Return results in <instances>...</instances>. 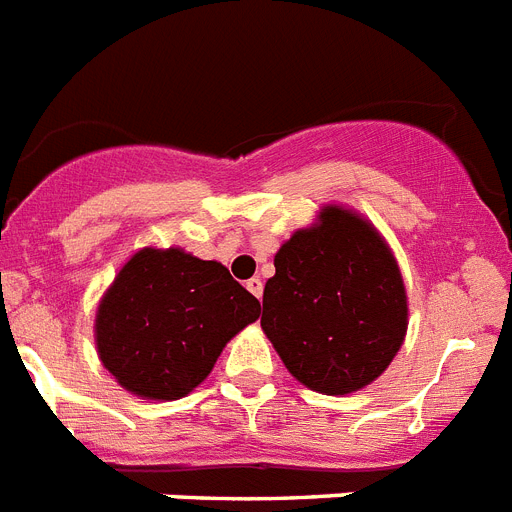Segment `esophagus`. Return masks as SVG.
I'll list each match as a JSON object with an SVG mask.
<instances>
[{
    "instance_id": "esophagus-1",
    "label": "esophagus",
    "mask_w": 512,
    "mask_h": 512,
    "mask_svg": "<svg viewBox=\"0 0 512 512\" xmlns=\"http://www.w3.org/2000/svg\"><path fill=\"white\" fill-rule=\"evenodd\" d=\"M246 287H248V292H251L253 298H259V300H261V295H264V282H261L259 277H251V279H248Z\"/></svg>"
}]
</instances>
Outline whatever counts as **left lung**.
<instances>
[{"label":"left lung","mask_w":512,"mask_h":512,"mask_svg":"<svg viewBox=\"0 0 512 512\" xmlns=\"http://www.w3.org/2000/svg\"><path fill=\"white\" fill-rule=\"evenodd\" d=\"M261 329L303 386L360 391L391 365L406 334V292L370 222L326 207L274 256Z\"/></svg>","instance_id":"8db88e82"}]
</instances>
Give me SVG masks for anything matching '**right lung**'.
I'll return each mask as SVG.
<instances>
[{"label":"right lung","mask_w":512,"mask_h":512,"mask_svg":"<svg viewBox=\"0 0 512 512\" xmlns=\"http://www.w3.org/2000/svg\"><path fill=\"white\" fill-rule=\"evenodd\" d=\"M261 305L225 266L181 248H144L98 305L95 342L108 373L144 399L194 391Z\"/></svg>","instance_id":"obj_1"}]
</instances>
